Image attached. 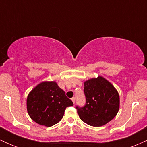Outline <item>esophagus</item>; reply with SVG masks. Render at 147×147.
<instances>
[{"mask_svg": "<svg viewBox=\"0 0 147 147\" xmlns=\"http://www.w3.org/2000/svg\"><path fill=\"white\" fill-rule=\"evenodd\" d=\"M71 99H72V102H73L74 104H75V97H72V98Z\"/></svg>", "mask_w": 147, "mask_h": 147, "instance_id": "esophagus-1", "label": "esophagus"}]
</instances>
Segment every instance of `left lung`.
Listing matches in <instances>:
<instances>
[{
  "label": "left lung",
  "mask_w": 147,
  "mask_h": 147,
  "mask_svg": "<svg viewBox=\"0 0 147 147\" xmlns=\"http://www.w3.org/2000/svg\"><path fill=\"white\" fill-rule=\"evenodd\" d=\"M86 104L76 106L84 122L92 126H102L112 120L118 113L119 97L109 81L99 76L84 82Z\"/></svg>",
  "instance_id": "left-lung-1"
}]
</instances>
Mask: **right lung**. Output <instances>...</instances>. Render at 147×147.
Returning a JSON list of instances; mask_svg holds the SVG:
<instances>
[{"mask_svg":"<svg viewBox=\"0 0 147 147\" xmlns=\"http://www.w3.org/2000/svg\"><path fill=\"white\" fill-rule=\"evenodd\" d=\"M73 103L55 82L37 85L27 98V110L32 120L40 125L52 126L63 117L65 109Z\"/></svg>","mask_w":147,"mask_h":147,"instance_id":"right-lung-1","label":"right lung"}]
</instances>
